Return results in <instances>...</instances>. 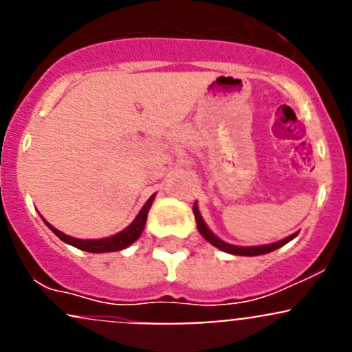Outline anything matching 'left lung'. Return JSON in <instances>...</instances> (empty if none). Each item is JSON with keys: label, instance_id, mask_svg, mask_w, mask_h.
Here are the masks:
<instances>
[{"label": "left lung", "instance_id": "left-lung-1", "mask_svg": "<svg viewBox=\"0 0 352 352\" xmlns=\"http://www.w3.org/2000/svg\"><path fill=\"white\" fill-rule=\"evenodd\" d=\"M192 211H194V216H196V223H197L199 233H201V235L204 236V239L208 240L209 243L214 245L216 248H219V250H223V252H228V254H233V255H247V257H252V255L269 254V252L276 250V248L283 247V245H286L287 242H291V240H293L294 236L298 235V233H293V235L286 236V239L279 240V242L269 243V245H257V247H239V245H232V243L223 242V240H219L218 236H216L214 233H212L211 230L208 228V225H206L204 219H202L201 212H199V208H197L196 202H194Z\"/></svg>", "mask_w": 352, "mask_h": 352}]
</instances>
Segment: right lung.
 Here are the masks:
<instances>
[{"instance_id": "obj_1", "label": "right lung", "mask_w": 352, "mask_h": 352, "mask_svg": "<svg viewBox=\"0 0 352 352\" xmlns=\"http://www.w3.org/2000/svg\"><path fill=\"white\" fill-rule=\"evenodd\" d=\"M156 194H153L150 199L146 201V204L141 208L140 214L136 216V219H134L133 223H131L127 228H124L122 232H119L117 235H112V236H107V239H98V240H81V239H73V236L69 235H65L63 232H59L58 228H54L52 225H49L47 221L44 219L45 225L51 228L52 233H56V235L59 236V239L63 240V242L73 245V247L80 248V250H85V252H91V254H104V252H117V250H122V248L129 247L131 243L136 242L138 239L141 236V233H143L144 230V225H146V218H148V211H150L151 204H153V199H155Z\"/></svg>"}]
</instances>
